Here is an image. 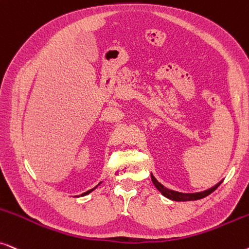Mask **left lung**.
<instances>
[{
    "label": "left lung",
    "mask_w": 249,
    "mask_h": 249,
    "mask_svg": "<svg viewBox=\"0 0 249 249\" xmlns=\"http://www.w3.org/2000/svg\"><path fill=\"white\" fill-rule=\"evenodd\" d=\"M151 179H152L154 186H156V188L161 192V195H163L168 199L174 200V201H193V200L202 199V198H205V196L211 195L212 192H214L215 190L219 186V184H221V183L216 184L214 188L209 189V190H207V191H203V192H199V193H179V192L172 191V190H168L167 188H164V186L161 185V184L158 182V180L154 178V176H152V175H151Z\"/></svg>",
    "instance_id": "8db88e82"
}]
</instances>
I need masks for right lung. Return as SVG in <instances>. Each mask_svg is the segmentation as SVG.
<instances>
[{
    "instance_id": "1",
    "label": "right lung",
    "mask_w": 249,
    "mask_h": 249,
    "mask_svg": "<svg viewBox=\"0 0 249 249\" xmlns=\"http://www.w3.org/2000/svg\"><path fill=\"white\" fill-rule=\"evenodd\" d=\"M96 188H93V189H91V190H89V191H87V192H85V193H83V195H81V196H86V195H88V193H90V192H91L92 191V190H95Z\"/></svg>"
}]
</instances>
